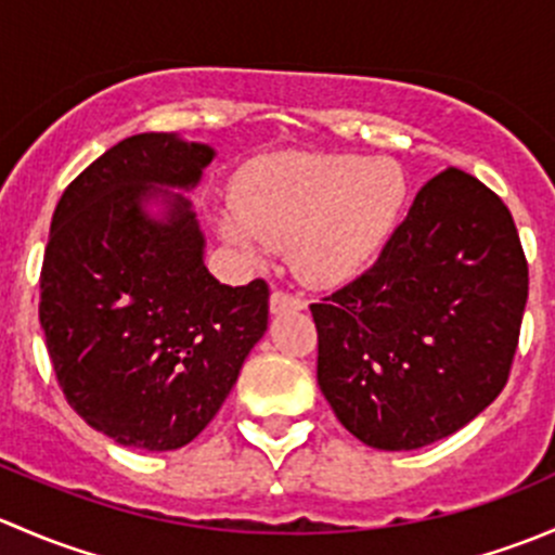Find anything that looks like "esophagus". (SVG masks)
<instances>
[{
  "mask_svg": "<svg viewBox=\"0 0 555 555\" xmlns=\"http://www.w3.org/2000/svg\"><path fill=\"white\" fill-rule=\"evenodd\" d=\"M306 300L298 295H289L284 289H273L271 295V313H287V311H304Z\"/></svg>",
  "mask_w": 555,
  "mask_h": 555,
  "instance_id": "1",
  "label": "esophagus"
}]
</instances>
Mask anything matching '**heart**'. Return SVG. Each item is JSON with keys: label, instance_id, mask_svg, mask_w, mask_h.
Instances as JSON below:
<instances>
[{"label": "heart", "instance_id": "heart-1", "mask_svg": "<svg viewBox=\"0 0 555 555\" xmlns=\"http://www.w3.org/2000/svg\"><path fill=\"white\" fill-rule=\"evenodd\" d=\"M405 201L402 173L360 155L287 153L266 160L238 190L217 231L246 260L287 246L289 266L313 287H335L382 251Z\"/></svg>", "mask_w": 555, "mask_h": 555}]
</instances>
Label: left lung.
Instances as JSON below:
<instances>
[{"mask_svg": "<svg viewBox=\"0 0 555 555\" xmlns=\"http://www.w3.org/2000/svg\"><path fill=\"white\" fill-rule=\"evenodd\" d=\"M526 295L511 209L469 173L440 171L373 268L311 304L319 389L371 449L449 438L505 389Z\"/></svg>", "mask_w": 555, "mask_h": 555, "instance_id": "obj_1", "label": "left lung"}]
</instances>
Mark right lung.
Returning <instances> with one entry per match:
<instances>
[{
	"mask_svg": "<svg viewBox=\"0 0 555 555\" xmlns=\"http://www.w3.org/2000/svg\"><path fill=\"white\" fill-rule=\"evenodd\" d=\"M211 158L177 133L128 137L64 190L50 222L39 324L55 378L96 433L131 449L188 446L268 330V284L217 282L193 206L173 193Z\"/></svg>",
	"mask_w": 555,
	"mask_h": 555,
	"instance_id": "1",
	"label": "right lung"
}]
</instances>
